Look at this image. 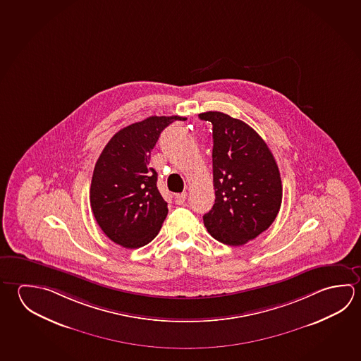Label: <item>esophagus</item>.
<instances>
[{
    "instance_id": "obj_1",
    "label": "esophagus",
    "mask_w": 361,
    "mask_h": 361,
    "mask_svg": "<svg viewBox=\"0 0 361 361\" xmlns=\"http://www.w3.org/2000/svg\"><path fill=\"white\" fill-rule=\"evenodd\" d=\"M186 197H188V192L186 191H183L181 194H176L175 195V202L178 204V205H181L186 200Z\"/></svg>"
}]
</instances>
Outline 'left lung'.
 <instances>
[{
    "instance_id": "left-lung-1",
    "label": "left lung",
    "mask_w": 361,
    "mask_h": 361,
    "mask_svg": "<svg viewBox=\"0 0 361 361\" xmlns=\"http://www.w3.org/2000/svg\"><path fill=\"white\" fill-rule=\"evenodd\" d=\"M213 126L215 202L204 226L215 240L240 246L275 221L283 197L278 165L265 140L240 119L221 111L199 114Z\"/></svg>"
}]
</instances>
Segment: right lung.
<instances>
[{
  "instance_id": "add662e5",
  "label": "right lung",
  "mask_w": 361,
  "mask_h": 361,
  "mask_svg": "<svg viewBox=\"0 0 361 361\" xmlns=\"http://www.w3.org/2000/svg\"><path fill=\"white\" fill-rule=\"evenodd\" d=\"M183 116H149L123 128L96 162L90 202L97 224L110 240L126 247L146 246L159 234L167 202L157 189L149 157L159 134Z\"/></svg>"
}]
</instances>
